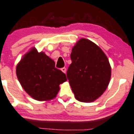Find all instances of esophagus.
<instances>
[{
	"instance_id": "34e87169",
	"label": "esophagus",
	"mask_w": 134,
	"mask_h": 134,
	"mask_svg": "<svg viewBox=\"0 0 134 134\" xmlns=\"http://www.w3.org/2000/svg\"><path fill=\"white\" fill-rule=\"evenodd\" d=\"M61 71H63V73H66V68H61Z\"/></svg>"
}]
</instances>
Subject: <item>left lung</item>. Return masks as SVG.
<instances>
[{"label":"left lung","instance_id":"8db88e82","mask_svg":"<svg viewBox=\"0 0 134 134\" xmlns=\"http://www.w3.org/2000/svg\"><path fill=\"white\" fill-rule=\"evenodd\" d=\"M72 63L67 78L75 98L93 102L106 90L111 77L109 59L100 47L86 38L79 40L72 48Z\"/></svg>","mask_w":134,"mask_h":134}]
</instances>
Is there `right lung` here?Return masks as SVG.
<instances>
[{
	"instance_id": "1",
	"label": "right lung",
	"mask_w": 134,
	"mask_h": 134,
	"mask_svg": "<svg viewBox=\"0 0 134 134\" xmlns=\"http://www.w3.org/2000/svg\"><path fill=\"white\" fill-rule=\"evenodd\" d=\"M16 73L23 89L38 101L55 98L59 85L67 80L66 75L55 67L54 60L34 47L23 56L16 65Z\"/></svg>"
}]
</instances>
